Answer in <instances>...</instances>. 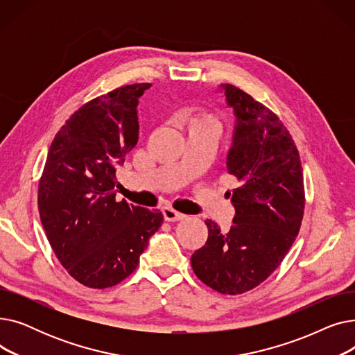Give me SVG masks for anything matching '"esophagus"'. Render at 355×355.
<instances>
[{
	"label": "esophagus",
	"instance_id": "esophagus-1",
	"mask_svg": "<svg viewBox=\"0 0 355 355\" xmlns=\"http://www.w3.org/2000/svg\"><path fill=\"white\" fill-rule=\"evenodd\" d=\"M162 214H164L165 221H180V220H182L185 217L182 213H178V211L170 209V207L162 209Z\"/></svg>",
	"mask_w": 355,
	"mask_h": 355
}]
</instances>
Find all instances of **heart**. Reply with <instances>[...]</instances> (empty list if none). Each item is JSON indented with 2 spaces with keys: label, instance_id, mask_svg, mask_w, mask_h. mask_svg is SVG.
I'll return each mask as SVG.
<instances>
[{
  "label": "heart",
  "instance_id": "obj_1",
  "mask_svg": "<svg viewBox=\"0 0 355 355\" xmlns=\"http://www.w3.org/2000/svg\"><path fill=\"white\" fill-rule=\"evenodd\" d=\"M184 121L190 128L196 125H216V119L211 115H200L194 114L193 110H187L184 114Z\"/></svg>",
  "mask_w": 355,
  "mask_h": 355
}]
</instances>
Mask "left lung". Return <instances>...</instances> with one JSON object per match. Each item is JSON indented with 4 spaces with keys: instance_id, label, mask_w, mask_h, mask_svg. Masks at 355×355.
<instances>
[{
    "instance_id": "left-lung-1",
    "label": "left lung",
    "mask_w": 355,
    "mask_h": 355,
    "mask_svg": "<svg viewBox=\"0 0 355 355\" xmlns=\"http://www.w3.org/2000/svg\"><path fill=\"white\" fill-rule=\"evenodd\" d=\"M234 126L226 157L239 185L233 225L223 233L206 220L209 239L191 266L211 289L237 295L256 288L281 265L300 233L305 209L304 174L296 145L279 118L233 85H220Z\"/></svg>"
}]
</instances>
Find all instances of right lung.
I'll use <instances>...</instances> for the list:
<instances>
[{"label": "right lung", "instance_id": "right-lung-1", "mask_svg": "<svg viewBox=\"0 0 355 355\" xmlns=\"http://www.w3.org/2000/svg\"><path fill=\"white\" fill-rule=\"evenodd\" d=\"M148 83L128 85L83 105L54 137L39 185L50 246L85 286H115L132 273L161 211L116 201V170L138 144L139 98Z\"/></svg>", "mask_w": 355, "mask_h": 355}]
</instances>
